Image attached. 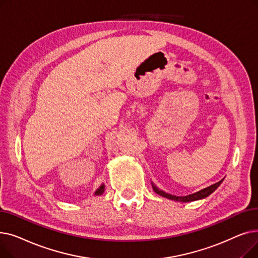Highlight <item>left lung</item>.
Segmentation results:
<instances>
[{
    "label": "left lung",
    "mask_w": 258,
    "mask_h": 258,
    "mask_svg": "<svg viewBox=\"0 0 258 258\" xmlns=\"http://www.w3.org/2000/svg\"><path fill=\"white\" fill-rule=\"evenodd\" d=\"M223 181H224V179L221 180V181L218 182V183H215V184H213V185H210V186H208V187H206V188H204V189H202V190H200V191H198V192H195V194L189 195V196H185V197H178V196H172V195L166 194L165 191H163V190H161V189H159L154 183H152V185H153V188H154L155 192L158 194V195H160L161 197H164V198L169 199V200H172V201L187 203V202H194V201H198V200H202V199L207 198L208 196H210V195L215 190L216 188H218V187L222 184Z\"/></svg>",
    "instance_id": "obj_1"
}]
</instances>
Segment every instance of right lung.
Segmentation results:
<instances>
[{"mask_svg": "<svg viewBox=\"0 0 258 258\" xmlns=\"http://www.w3.org/2000/svg\"><path fill=\"white\" fill-rule=\"evenodd\" d=\"M104 192V184H102L98 189H97V190L96 191H95V196H101L102 194Z\"/></svg>", "mask_w": 258, "mask_h": 258, "instance_id": "1", "label": "right lung"}]
</instances>
